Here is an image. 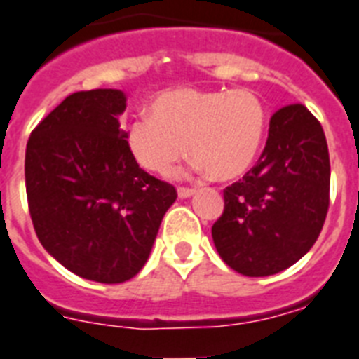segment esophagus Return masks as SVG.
<instances>
[{
    "label": "esophagus",
    "instance_id": "1",
    "mask_svg": "<svg viewBox=\"0 0 359 359\" xmlns=\"http://www.w3.org/2000/svg\"><path fill=\"white\" fill-rule=\"evenodd\" d=\"M194 192H196L194 189H187V187H180V189H177V196H180L182 200H185V198H191Z\"/></svg>",
    "mask_w": 359,
    "mask_h": 359
}]
</instances>
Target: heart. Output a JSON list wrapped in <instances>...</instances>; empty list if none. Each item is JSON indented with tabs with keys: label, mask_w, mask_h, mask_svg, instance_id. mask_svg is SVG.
<instances>
[{
	"label": "heart",
	"mask_w": 359,
	"mask_h": 359,
	"mask_svg": "<svg viewBox=\"0 0 359 359\" xmlns=\"http://www.w3.org/2000/svg\"><path fill=\"white\" fill-rule=\"evenodd\" d=\"M149 110L128 127L127 147L154 174H167L189 149L196 170L236 180L254 165L267 130V109L247 88H170Z\"/></svg>",
	"instance_id": "heart-1"
}]
</instances>
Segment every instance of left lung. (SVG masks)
Returning <instances> with one entry per match:
<instances>
[{
    "mask_svg": "<svg viewBox=\"0 0 359 359\" xmlns=\"http://www.w3.org/2000/svg\"><path fill=\"white\" fill-rule=\"evenodd\" d=\"M325 133L307 107L276 110L258 163L223 191L212 225L217 254L250 278L289 269L316 243L329 210Z\"/></svg>",
    "mask_w": 359,
    "mask_h": 359,
    "instance_id": "obj_1",
    "label": "left lung"
}]
</instances>
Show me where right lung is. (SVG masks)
Here are the masks:
<instances>
[{
    "label": "right lung",
    "instance_id": "obj_1",
    "mask_svg": "<svg viewBox=\"0 0 359 359\" xmlns=\"http://www.w3.org/2000/svg\"><path fill=\"white\" fill-rule=\"evenodd\" d=\"M116 88L74 92L34 128L25 185L38 240L70 272L123 283L142 271L177 194L134 161Z\"/></svg>",
    "mask_w": 359,
    "mask_h": 359
}]
</instances>
